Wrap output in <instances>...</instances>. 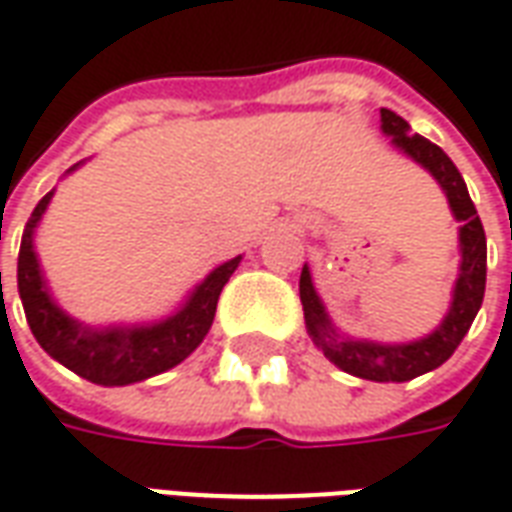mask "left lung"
Returning <instances> with one entry per match:
<instances>
[{"instance_id": "obj_1", "label": "left lung", "mask_w": 512, "mask_h": 512, "mask_svg": "<svg viewBox=\"0 0 512 512\" xmlns=\"http://www.w3.org/2000/svg\"><path fill=\"white\" fill-rule=\"evenodd\" d=\"M380 121H383V132L391 134V143L413 157L422 168H427L444 187L449 198V206L458 217L463 228H460V250H463V262H460V278L455 284V300L449 308L447 320L441 322L436 333H430L427 339L413 344H397V347H386V344H369V342H347L339 339L331 322L325 317L320 297L311 286V275L308 267L300 273V303H303V314H306V328L317 347L328 361L350 372L355 378L378 380V383H405L436 369L447 361L449 355L458 350L463 336L469 333L471 322L477 317L482 306V295H485V231H482L480 215L471 204L466 181L455 168V162L422 134H413L408 121H402L397 112L380 110Z\"/></svg>"}]
</instances>
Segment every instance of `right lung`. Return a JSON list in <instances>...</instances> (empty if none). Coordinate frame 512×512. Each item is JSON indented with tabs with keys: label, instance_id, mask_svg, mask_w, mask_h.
Returning a JSON list of instances; mask_svg holds the SVG:
<instances>
[{
	"label": "right lung",
	"instance_id": "obj_1",
	"mask_svg": "<svg viewBox=\"0 0 512 512\" xmlns=\"http://www.w3.org/2000/svg\"><path fill=\"white\" fill-rule=\"evenodd\" d=\"M52 201V192H46L32 217L18 250V295L24 303V314L30 322L32 336L38 339L54 361L68 366L79 378L99 383V386H126L137 380L154 378L170 366L181 364L187 355L204 342V336L215 320L217 297L223 286L237 270L239 256L220 264L215 273L206 275V281L187 300V306L170 320L148 328H112V331H88L71 317H65L54 306L41 278V267L32 250V228L46 212Z\"/></svg>",
	"mask_w": 512,
	"mask_h": 512
}]
</instances>
